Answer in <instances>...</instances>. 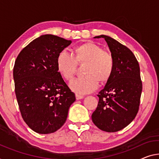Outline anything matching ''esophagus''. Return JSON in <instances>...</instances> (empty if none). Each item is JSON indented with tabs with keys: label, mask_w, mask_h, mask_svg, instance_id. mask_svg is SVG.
Returning <instances> with one entry per match:
<instances>
[{
	"label": "esophagus",
	"mask_w": 159,
	"mask_h": 159,
	"mask_svg": "<svg viewBox=\"0 0 159 159\" xmlns=\"http://www.w3.org/2000/svg\"><path fill=\"white\" fill-rule=\"evenodd\" d=\"M75 97H76L77 100H79V99H81L84 98V96H83V95H80V94H75Z\"/></svg>",
	"instance_id": "esophagus-1"
}]
</instances>
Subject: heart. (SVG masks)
<instances>
[{
    "label": "heart",
    "instance_id": "obj_1",
    "mask_svg": "<svg viewBox=\"0 0 159 159\" xmlns=\"http://www.w3.org/2000/svg\"><path fill=\"white\" fill-rule=\"evenodd\" d=\"M77 62H85L83 68L85 75L70 82V89L78 94L94 92L99 86V81H107L113 72V57L94 43L77 46L75 55L66 50L61 51L57 57L58 72L66 80H71L76 71Z\"/></svg>",
    "mask_w": 159,
    "mask_h": 159
}]
</instances>
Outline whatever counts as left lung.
Masks as SVG:
<instances>
[{
	"mask_svg": "<svg viewBox=\"0 0 159 159\" xmlns=\"http://www.w3.org/2000/svg\"><path fill=\"white\" fill-rule=\"evenodd\" d=\"M104 38L114 59V70L104 89L99 92L97 107L92 114L93 123L107 132L120 131L132 121L138 113L142 82L140 67L134 53L107 35Z\"/></svg>",
	"mask_w": 159,
	"mask_h": 159,
	"instance_id": "left-lung-1",
	"label": "left lung"
}]
</instances>
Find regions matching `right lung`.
<instances>
[{"instance_id":"right-lung-1","label":"right lung","mask_w":159,"mask_h":159,"mask_svg":"<svg viewBox=\"0 0 159 159\" xmlns=\"http://www.w3.org/2000/svg\"><path fill=\"white\" fill-rule=\"evenodd\" d=\"M71 43L56 35H41L24 48L15 62V92L21 116L38 134L62 127L76 99L57 67L58 54Z\"/></svg>"}]
</instances>
